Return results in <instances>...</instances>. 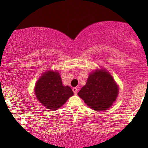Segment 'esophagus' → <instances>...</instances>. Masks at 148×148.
<instances>
[{
  "label": "esophagus",
  "instance_id": "obj_1",
  "mask_svg": "<svg viewBox=\"0 0 148 148\" xmlns=\"http://www.w3.org/2000/svg\"><path fill=\"white\" fill-rule=\"evenodd\" d=\"M77 88H73V93H74V94H77Z\"/></svg>",
  "mask_w": 148,
  "mask_h": 148
}]
</instances>
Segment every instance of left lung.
<instances>
[{"label": "left lung", "mask_w": 148, "mask_h": 148, "mask_svg": "<svg viewBox=\"0 0 148 148\" xmlns=\"http://www.w3.org/2000/svg\"><path fill=\"white\" fill-rule=\"evenodd\" d=\"M119 88L105 70H96L88 77L86 86L78 92L86 104L96 111L107 110L118 96Z\"/></svg>", "instance_id": "1"}]
</instances>
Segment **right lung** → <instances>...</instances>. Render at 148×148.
<instances>
[{"label":"right lung","instance_id":"obj_1","mask_svg":"<svg viewBox=\"0 0 148 148\" xmlns=\"http://www.w3.org/2000/svg\"><path fill=\"white\" fill-rule=\"evenodd\" d=\"M38 100L46 108L57 110L73 95L71 88L62 85L61 78L58 72H46L35 87Z\"/></svg>","mask_w":148,"mask_h":148}]
</instances>
